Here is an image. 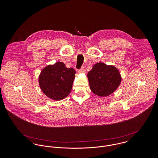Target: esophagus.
Listing matches in <instances>:
<instances>
[{"label":"esophagus","mask_w":158,"mask_h":158,"mask_svg":"<svg viewBox=\"0 0 158 158\" xmlns=\"http://www.w3.org/2000/svg\"><path fill=\"white\" fill-rule=\"evenodd\" d=\"M85 68L84 67H81L80 69H79V70H78V73H83L84 71H85Z\"/></svg>","instance_id":"obj_1"}]
</instances>
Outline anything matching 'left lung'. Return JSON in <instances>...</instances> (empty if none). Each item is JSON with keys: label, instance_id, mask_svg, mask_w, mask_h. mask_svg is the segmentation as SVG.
Instances as JSON below:
<instances>
[{"label": "left lung", "instance_id": "1", "mask_svg": "<svg viewBox=\"0 0 158 158\" xmlns=\"http://www.w3.org/2000/svg\"><path fill=\"white\" fill-rule=\"evenodd\" d=\"M88 78L91 90L101 97L111 94L118 87L122 80L117 68L103 63L95 64L88 72Z\"/></svg>", "mask_w": 158, "mask_h": 158}]
</instances>
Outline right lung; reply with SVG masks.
<instances>
[{
  "mask_svg": "<svg viewBox=\"0 0 158 158\" xmlns=\"http://www.w3.org/2000/svg\"><path fill=\"white\" fill-rule=\"evenodd\" d=\"M75 70L67 68L62 62L44 68L39 77L40 86L45 95L55 100L65 98L70 94Z\"/></svg>",
  "mask_w": 158,
  "mask_h": 158,
  "instance_id": "add662e5",
  "label": "right lung"
}]
</instances>
